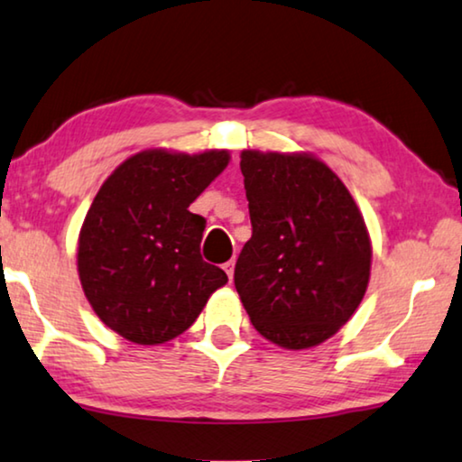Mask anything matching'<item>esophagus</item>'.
Returning <instances> with one entry per match:
<instances>
[{"mask_svg":"<svg viewBox=\"0 0 462 462\" xmlns=\"http://www.w3.org/2000/svg\"><path fill=\"white\" fill-rule=\"evenodd\" d=\"M224 270H226V274H228V278L232 281V278H234V262L224 263Z\"/></svg>","mask_w":462,"mask_h":462,"instance_id":"esophagus-1","label":"esophagus"}]
</instances>
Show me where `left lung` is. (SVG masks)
I'll list each match as a JSON object with an SVG mask.
<instances>
[{"instance_id":"1","label":"left lung","mask_w":462,"mask_h":462,"mask_svg":"<svg viewBox=\"0 0 462 462\" xmlns=\"http://www.w3.org/2000/svg\"><path fill=\"white\" fill-rule=\"evenodd\" d=\"M253 234L234 287L253 327L284 349L333 337L370 278L364 217L346 184L308 152H240Z\"/></svg>"}]
</instances>
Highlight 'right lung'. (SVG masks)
<instances>
[{"mask_svg": "<svg viewBox=\"0 0 462 462\" xmlns=\"http://www.w3.org/2000/svg\"><path fill=\"white\" fill-rule=\"evenodd\" d=\"M228 161V151H142L96 194L79 232L77 270L89 305L123 339H173L228 282L200 257L205 217L188 211Z\"/></svg>", "mask_w": 462, "mask_h": 462, "instance_id": "add662e5", "label": "right lung"}]
</instances>
